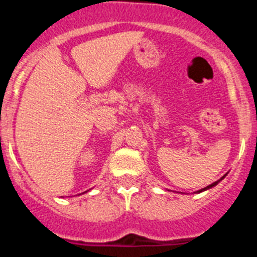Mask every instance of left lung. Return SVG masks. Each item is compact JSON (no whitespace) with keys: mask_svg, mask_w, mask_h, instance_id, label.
I'll use <instances>...</instances> for the list:
<instances>
[{"mask_svg":"<svg viewBox=\"0 0 257 257\" xmlns=\"http://www.w3.org/2000/svg\"><path fill=\"white\" fill-rule=\"evenodd\" d=\"M225 176H226V174H225V175H224V176H222V178H221V179H219V180H217V181H215V183L210 184V185H207V187H206V188H203V189L198 190V192H197V193H201V192H203V190H207V189H210V188L215 187V185H217V184H219V183H220V181H221V180H222V179L225 178Z\"/></svg>","mask_w":257,"mask_h":257,"instance_id":"8db88e82","label":"left lung"}]
</instances>
